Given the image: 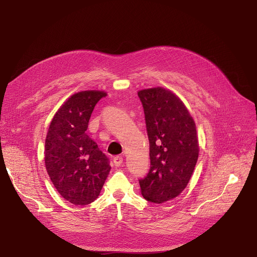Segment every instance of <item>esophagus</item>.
<instances>
[{
	"instance_id": "34e87169",
	"label": "esophagus",
	"mask_w": 257,
	"mask_h": 257,
	"mask_svg": "<svg viewBox=\"0 0 257 257\" xmlns=\"http://www.w3.org/2000/svg\"><path fill=\"white\" fill-rule=\"evenodd\" d=\"M113 164L115 167H119L121 164H123V157L121 156H115L113 158Z\"/></svg>"
}]
</instances>
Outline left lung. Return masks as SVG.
<instances>
[{
  "instance_id": "1",
  "label": "left lung",
  "mask_w": 257,
  "mask_h": 257,
  "mask_svg": "<svg viewBox=\"0 0 257 257\" xmlns=\"http://www.w3.org/2000/svg\"><path fill=\"white\" fill-rule=\"evenodd\" d=\"M143 104L150 144V170L140 179L147 201L164 203L181 194L199 155L192 115L178 97L163 87L138 92Z\"/></svg>"
}]
</instances>
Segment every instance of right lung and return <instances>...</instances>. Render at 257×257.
Returning a JSON list of instances; mask_svg holds the SVG:
<instances>
[{"mask_svg": "<svg viewBox=\"0 0 257 257\" xmlns=\"http://www.w3.org/2000/svg\"><path fill=\"white\" fill-rule=\"evenodd\" d=\"M107 94L77 92L54 115L46 139L45 164L57 192L75 205L98 198L109 174V159L86 133L96 104Z\"/></svg>", "mask_w": 257, "mask_h": 257, "instance_id": "right-lung-1", "label": "right lung"}]
</instances>
